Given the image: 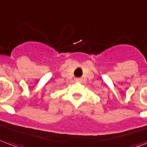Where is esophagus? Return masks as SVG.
<instances>
[{
  "instance_id": "esophagus-1",
  "label": "esophagus",
  "mask_w": 147,
  "mask_h": 147,
  "mask_svg": "<svg viewBox=\"0 0 147 147\" xmlns=\"http://www.w3.org/2000/svg\"><path fill=\"white\" fill-rule=\"evenodd\" d=\"M75 81H77V82H81V81H82V78H76V79H75Z\"/></svg>"
}]
</instances>
